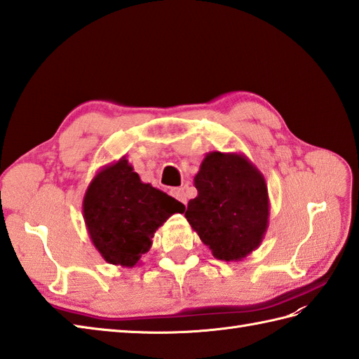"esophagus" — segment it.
<instances>
[{
    "label": "esophagus",
    "instance_id": "1",
    "mask_svg": "<svg viewBox=\"0 0 359 359\" xmlns=\"http://www.w3.org/2000/svg\"><path fill=\"white\" fill-rule=\"evenodd\" d=\"M186 190L187 187H177V189H172L170 194L172 196L177 198L178 201H181L182 204H187V195H186Z\"/></svg>",
    "mask_w": 359,
    "mask_h": 359
}]
</instances>
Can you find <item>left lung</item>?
<instances>
[{
	"label": "left lung",
	"instance_id": "left-lung-1",
	"mask_svg": "<svg viewBox=\"0 0 359 359\" xmlns=\"http://www.w3.org/2000/svg\"><path fill=\"white\" fill-rule=\"evenodd\" d=\"M198 195L187 204L189 224L221 261L257 250L269 226L270 201L262 175L243 154H205L195 175Z\"/></svg>",
	"mask_w": 359,
	"mask_h": 359
}]
</instances>
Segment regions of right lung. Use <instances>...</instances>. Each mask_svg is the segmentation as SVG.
<instances>
[{
    "mask_svg": "<svg viewBox=\"0 0 359 359\" xmlns=\"http://www.w3.org/2000/svg\"><path fill=\"white\" fill-rule=\"evenodd\" d=\"M184 204L140 180L126 156L110 163L92 178L83 200L86 229L106 262L137 266L152 247V238Z\"/></svg>",
    "mask_w": 359,
    "mask_h": 359,
    "instance_id": "add662e5",
    "label": "right lung"
}]
</instances>
